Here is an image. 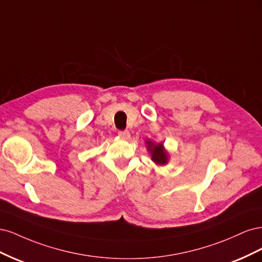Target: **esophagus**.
Returning a JSON list of instances; mask_svg holds the SVG:
<instances>
[{
    "label": "esophagus",
    "instance_id": "1",
    "mask_svg": "<svg viewBox=\"0 0 262 262\" xmlns=\"http://www.w3.org/2000/svg\"><path fill=\"white\" fill-rule=\"evenodd\" d=\"M118 134H119V137L124 139V140H129L130 139V132L126 131V130L125 131H119Z\"/></svg>",
    "mask_w": 262,
    "mask_h": 262
}]
</instances>
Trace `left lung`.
I'll use <instances>...</instances> for the list:
<instances>
[{
    "instance_id": "obj_1",
    "label": "left lung",
    "mask_w": 262,
    "mask_h": 262,
    "mask_svg": "<svg viewBox=\"0 0 262 262\" xmlns=\"http://www.w3.org/2000/svg\"><path fill=\"white\" fill-rule=\"evenodd\" d=\"M146 149L150 155V160L157 166H165L168 164L169 153L166 150L164 143H155L152 140H145Z\"/></svg>"
}]
</instances>
